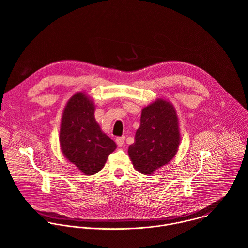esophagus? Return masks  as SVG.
Wrapping results in <instances>:
<instances>
[{
  "label": "esophagus",
  "instance_id": "34e87169",
  "mask_svg": "<svg viewBox=\"0 0 248 248\" xmlns=\"http://www.w3.org/2000/svg\"><path fill=\"white\" fill-rule=\"evenodd\" d=\"M124 140H125V137H124V136H123V137H118V138L116 139V143H117V145H118L119 147L124 146Z\"/></svg>",
  "mask_w": 248,
  "mask_h": 248
}]
</instances>
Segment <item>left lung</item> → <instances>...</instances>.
<instances>
[{
	"label": "left lung",
	"mask_w": 248,
	"mask_h": 248,
	"mask_svg": "<svg viewBox=\"0 0 248 248\" xmlns=\"http://www.w3.org/2000/svg\"><path fill=\"white\" fill-rule=\"evenodd\" d=\"M181 143L179 118L173 105L159 98L142 109L134 143L128 147L133 168L152 174L167 165Z\"/></svg>",
	"instance_id": "obj_1"
}]
</instances>
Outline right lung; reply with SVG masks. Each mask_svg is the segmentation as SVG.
<instances>
[{
    "instance_id": "1",
    "label": "right lung",
    "mask_w": 248,
    "mask_h": 248,
    "mask_svg": "<svg viewBox=\"0 0 248 248\" xmlns=\"http://www.w3.org/2000/svg\"><path fill=\"white\" fill-rule=\"evenodd\" d=\"M94 112L95 105L90 97L78 92L67 101L60 126L63 156L87 175L100 171L117 148L114 141L100 128Z\"/></svg>"
}]
</instances>
